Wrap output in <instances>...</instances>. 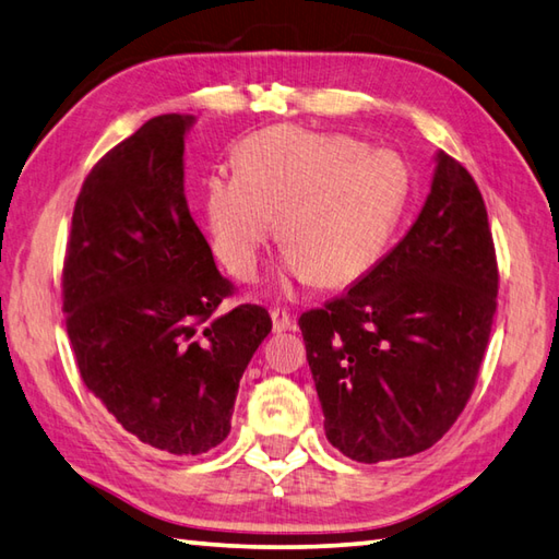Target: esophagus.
Masks as SVG:
<instances>
[{
    "label": "esophagus",
    "mask_w": 559,
    "mask_h": 559,
    "mask_svg": "<svg viewBox=\"0 0 559 559\" xmlns=\"http://www.w3.org/2000/svg\"><path fill=\"white\" fill-rule=\"evenodd\" d=\"M272 330L275 333H287V330H294V318L284 311V309H272Z\"/></svg>",
    "instance_id": "obj_1"
}]
</instances>
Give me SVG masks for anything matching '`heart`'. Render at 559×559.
<instances>
[{
    "instance_id": "heart-1",
    "label": "heart",
    "mask_w": 559,
    "mask_h": 559,
    "mask_svg": "<svg viewBox=\"0 0 559 559\" xmlns=\"http://www.w3.org/2000/svg\"><path fill=\"white\" fill-rule=\"evenodd\" d=\"M409 195V174L391 152L357 136L267 128L236 150V174L204 186V216L222 263L253 280L277 234L289 270L323 287H345L376 265Z\"/></svg>"
}]
</instances>
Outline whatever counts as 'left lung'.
<instances>
[{
  "mask_svg": "<svg viewBox=\"0 0 559 559\" xmlns=\"http://www.w3.org/2000/svg\"><path fill=\"white\" fill-rule=\"evenodd\" d=\"M497 289L480 188L441 152L403 241L355 287L299 318L328 441L357 463L435 447L473 395Z\"/></svg>",
  "mask_w": 559,
  "mask_h": 559,
  "instance_id": "1",
  "label": "left lung"
}]
</instances>
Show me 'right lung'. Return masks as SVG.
I'll return each instance as SVG.
<instances>
[{"label":"right lung","mask_w":559,"mask_h":559,"mask_svg":"<svg viewBox=\"0 0 559 559\" xmlns=\"http://www.w3.org/2000/svg\"><path fill=\"white\" fill-rule=\"evenodd\" d=\"M192 116L146 120L91 168L62 265V311L79 376L116 423L174 455L231 431L238 381L272 330L238 304L183 195Z\"/></svg>","instance_id":"obj_1"}]
</instances>
